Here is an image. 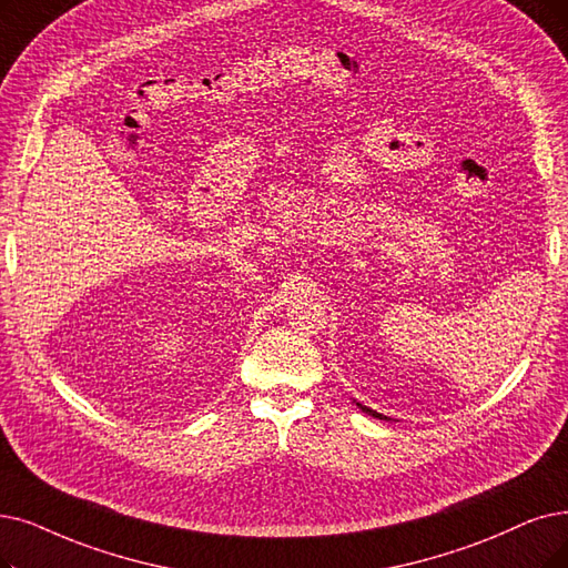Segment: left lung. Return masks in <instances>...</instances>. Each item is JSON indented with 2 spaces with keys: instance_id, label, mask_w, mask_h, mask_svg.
<instances>
[{
  "instance_id": "1",
  "label": "left lung",
  "mask_w": 568,
  "mask_h": 568,
  "mask_svg": "<svg viewBox=\"0 0 568 568\" xmlns=\"http://www.w3.org/2000/svg\"><path fill=\"white\" fill-rule=\"evenodd\" d=\"M356 405H358V407H361V410H363V413H366V415H373V417H377V419H387V417H382L379 413L371 410V407H366V405H361V403H356Z\"/></svg>"
}]
</instances>
